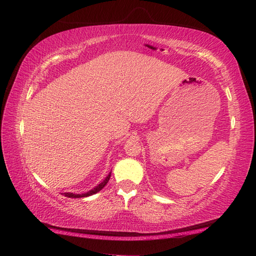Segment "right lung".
I'll return each instance as SVG.
<instances>
[{"label":"right lung","mask_w":256,"mask_h":256,"mask_svg":"<svg viewBox=\"0 0 256 256\" xmlns=\"http://www.w3.org/2000/svg\"><path fill=\"white\" fill-rule=\"evenodd\" d=\"M110 177H111V172L108 174V175L106 177L104 180H103L102 182H100L99 184H98V186H96V188L89 190V192H86V194H72V192H64V194L66 196V197H68V198H84V197H88V196H92V194H96V192H99L100 190L106 186V184L108 182V179H110Z\"/></svg>","instance_id":"right-lung-1"}]
</instances>
